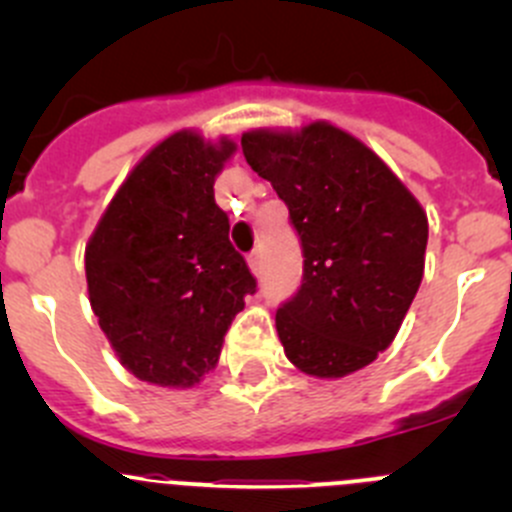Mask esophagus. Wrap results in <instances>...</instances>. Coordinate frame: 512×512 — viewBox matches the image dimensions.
Instances as JSON below:
<instances>
[{
	"label": "esophagus",
	"instance_id": "obj_1",
	"mask_svg": "<svg viewBox=\"0 0 512 512\" xmlns=\"http://www.w3.org/2000/svg\"><path fill=\"white\" fill-rule=\"evenodd\" d=\"M247 265H250L252 275H260V272H262V255H260V250H255L250 257H247Z\"/></svg>",
	"mask_w": 512,
	"mask_h": 512
}]
</instances>
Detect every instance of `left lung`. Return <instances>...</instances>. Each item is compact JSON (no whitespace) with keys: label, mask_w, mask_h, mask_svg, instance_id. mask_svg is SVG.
Here are the masks:
<instances>
[{"label":"left lung","mask_w":512,"mask_h":512,"mask_svg":"<svg viewBox=\"0 0 512 512\" xmlns=\"http://www.w3.org/2000/svg\"><path fill=\"white\" fill-rule=\"evenodd\" d=\"M302 240V287L277 309L287 359L317 379L364 369L389 349L423 277L428 218L369 146L327 121L242 133Z\"/></svg>","instance_id":"8db88e82"}]
</instances>
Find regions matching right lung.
I'll return each mask as SVG.
<instances>
[{"mask_svg": "<svg viewBox=\"0 0 512 512\" xmlns=\"http://www.w3.org/2000/svg\"><path fill=\"white\" fill-rule=\"evenodd\" d=\"M235 151L230 138L213 143L198 131L160 141L123 180L86 245L98 327L148 384H200L257 287L215 205V178Z\"/></svg>", "mask_w": 512, "mask_h": 512, "instance_id": "obj_1", "label": "right lung"}]
</instances>
